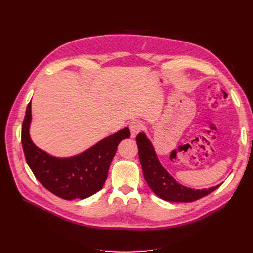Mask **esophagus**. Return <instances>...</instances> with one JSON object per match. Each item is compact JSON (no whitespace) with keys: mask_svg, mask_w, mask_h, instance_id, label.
I'll use <instances>...</instances> for the list:
<instances>
[{"mask_svg":"<svg viewBox=\"0 0 253 253\" xmlns=\"http://www.w3.org/2000/svg\"><path fill=\"white\" fill-rule=\"evenodd\" d=\"M142 129V124L139 121H133L131 122V125H129V131H131V136L132 138H135L137 136V134L140 133Z\"/></svg>","mask_w":253,"mask_h":253,"instance_id":"esophagus-1","label":"esophagus"}]
</instances>
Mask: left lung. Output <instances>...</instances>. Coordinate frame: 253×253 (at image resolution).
I'll list each match as a JSON object with an SVG mask.
<instances>
[{"instance_id":"8db88e82","label":"left lung","mask_w":253,"mask_h":253,"mask_svg":"<svg viewBox=\"0 0 253 253\" xmlns=\"http://www.w3.org/2000/svg\"><path fill=\"white\" fill-rule=\"evenodd\" d=\"M138 154L144 179L158 197L168 202L190 203L200 200L216 190L219 186L204 190H194L181 186L160 165L154 148L143 133L136 137Z\"/></svg>"}]
</instances>
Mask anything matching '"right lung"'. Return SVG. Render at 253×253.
I'll list each match as a JSON object with an SVG mask.
<instances>
[{"instance_id": "right-lung-1", "label": "right lung", "mask_w": 253, "mask_h": 253, "mask_svg": "<svg viewBox=\"0 0 253 253\" xmlns=\"http://www.w3.org/2000/svg\"><path fill=\"white\" fill-rule=\"evenodd\" d=\"M30 102L22 125V145L26 162L36 178L55 195L67 201L83 200L100 190L119 142L128 138L129 129L106 137L93 148L70 158H56L37 148L29 137Z\"/></svg>"}]
</instances>
